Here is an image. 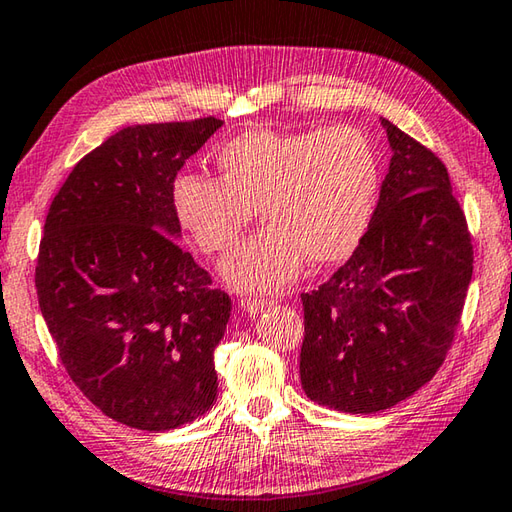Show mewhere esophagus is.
Wrapping results in <instances>:
<instances>
[{
  "label": "esophagus",
  "mask_w": 512,
  "mask_h": 512,
  "mask_svg": "<svg viewBox=\"0 0 512 512\" xmlns=\"http://www.w3.org/2000/svg\"><path fill=\"white\" fill-rule=\"evenodd\" d=\"M271 304H273V302L257 300V297H244V300H241V309H244V311L250 313V315H257V313L266 311Z\"/></svg>",
  "instance_id": "1"
}]
</instances>
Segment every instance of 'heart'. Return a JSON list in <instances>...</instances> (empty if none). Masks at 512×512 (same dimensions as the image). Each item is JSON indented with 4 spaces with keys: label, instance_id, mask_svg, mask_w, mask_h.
<instances>
[{
    "label": "heart",
    "instance_id": "b5f03b06",
    "mask_svg": "<svg viewBox=\"0 0 512 512\" xmlns=\"http://www.w3.org/2000/svg\"><path fill=\"white\" fill-rule=\"evenodd\" d=\"M221 179L183 174L174 210L203 253L230 248L259 212L268 224L221 259L239 291H277L306 257L336 264L353 253L374 212L378 154L358 127L250 129L217 156Z\"/></svg>",
    "mask_w": 512,
    "mask_h": 512
}]
</instances>
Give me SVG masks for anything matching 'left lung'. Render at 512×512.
Here are the masks:
<instances>
[{"label":"left lung","instance_id":"obj_1","mask_svg":"<svg viewBox=\"0 0 512 512\" xmlns=\"http://www.w3.org/2000/svg\"><path fill=\"white\" fill-rule=\"evenodd\" d=\"M392 161L358 248L302 293L300 378L329 410L374 414L443 365L472 277V239L436 154L389 120Z\"/></svg>","mask_w":512,"mask_h":512}]
</instances>
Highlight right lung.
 Wrapping results in <instances>:
<instances>
[{
	"label": "right lung",
	"instance_id": "obj_1",
	"mask_svg": "<svg viewBox=\"0 0 512 512\" xmlns=\"http://www.w3.org/2000/svg\"><path fill=\"white\" fill-rule=\"evenodd\" d=\"M221 125L120 129L73 167L46 215L35 268L46 327L80 392L136 430H174L217 398L230 297L176 244L172 192Z\"/></svg>",
	"mask_w": 512,
	"mask_h": 512
}]
</instances>
